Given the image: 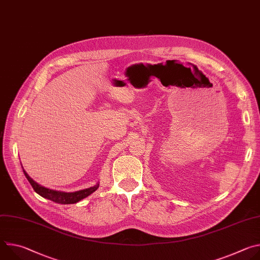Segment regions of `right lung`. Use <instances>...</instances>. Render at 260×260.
<instances>
[{"instance_id": "1", "label": "right lung", "mask_w": 260, "mask_h": 260, "mask_svg": "<svg viewBox=\"0 0 260 260\" xmlns=\"http://www.w3.org/2000/svg\"><path fill=\"white\" fill-rule=\"evenodd\" d=\"M23 174L25 175L26 179L28 180V182L30 183L31 187L34 188V190L38 193L39 196H41L44 199L50 200L54 203L57 204H61V205H70V204H76L78 202H80L81 200L87 198L88 196H90L92 192H94L99 186L100 184L99 182L93 185V186L89 187V188H85L82 190H78V191H74V192H64V191H60V190H54V189H50L47 188L43 185H40L39 183H37L36 181H34L28 175L27 173L23 170Z\"/></svg>"}]
</instances>
